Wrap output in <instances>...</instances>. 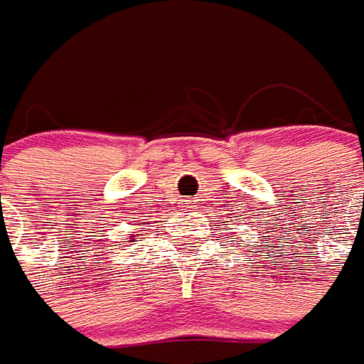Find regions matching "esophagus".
<instances>
[{
  "label": "esophagus",
  "mask_w": 364,
  "mask_h": 364,
  "mask_svg": "<svg viewBox=\"0 0 364 364\" xmlns=\"http://www.w3.org/2000/svg\"><path fill=\"white\" fill-rule=\"evenodd\" d=\"M184 204H186V208H190V206H194L196 202H194V200H184Z\"/></svg>",
  "instance_id": "34e87169"
}]
</instances>
